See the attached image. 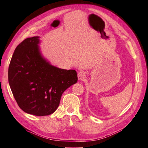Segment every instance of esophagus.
I'll list each match as a JSON object with an SVG mask.
<instances>
[{
    "instance_id": "34e87169",
    "label": "esophagus",
    "mask_w": 148,
    "mask_h": 148,
    "mask_svg": "<svg viewBox=\"0 0 148 148\" xmlns=\"http://www.w3.org/2000/svg\"><path fill=\"white\" fill-rule=\"evenodd\" d=\"M86 72L83 71H81L77 74V77H78V80L79 81H82L83 80L84 78L86 77Z\"/></svg>"
}]
</instances>
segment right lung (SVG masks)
<instances>
[{
  "label": "right lung",
  "mask_w": 148,
  "mask_h": 148,
  "mask_svg": "<svg viewBox=\"0 0 148 148\" xmlns=\"http://www.w3.org/2000/svg\"><path fill=\"white\" fill-rule=\"evenodd\" d=\"M39 36L29 37L16 48L8 70V81L18 106L28 114L54 112L62 93L77 83L75 70L52 65L42 55Z\"/></svg>",
  "instance_id": "1"
}]
</instances>
